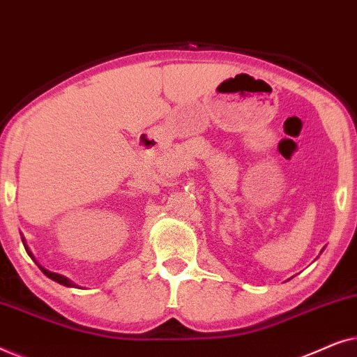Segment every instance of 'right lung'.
<instances>
[{"label":"right lung","instance_id":"obj_1","mask_svg":"<svg viewBox=\"0 0 357 357\" xmlns=\"http://www.w3.org/2000/svg\"><path fill=\"white\" fill-rule=\"evenodd\" d=\"M22 242H24V237H22ZM24 247H26V250H27L29 255H31V258H33V255L31 253V250H29V247L26 245V242H24ZM40 270L43 271V275L48 276V278H50V280H53V281L60 282V284H63V286H68V287H73V286H75L70 280H68V278L61 276V275H58V273H52V271H48V270H45V268H42V266H40Z\"/></svg>","mask_w":357,"mask_h":357}]
</instances>
